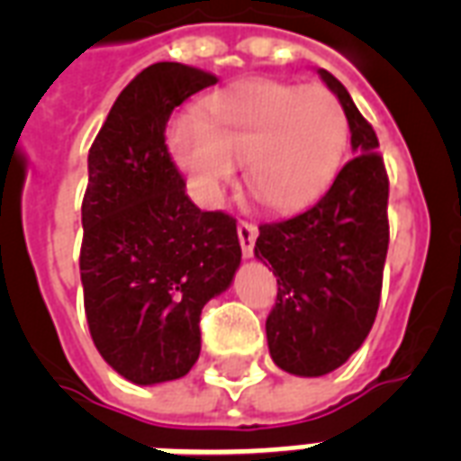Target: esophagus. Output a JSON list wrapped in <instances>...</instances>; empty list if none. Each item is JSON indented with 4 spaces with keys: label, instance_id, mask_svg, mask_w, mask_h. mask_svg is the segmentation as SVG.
<instances>
[{
    "label": "esophagus",
    "instance_id": "esophagus-1",
    "mask_svg": "<svg viewBox=\"0 0 461 461\" xmlns=\"http://www.w3.org/2000/svg\"><path fill=\"white\" fill-rule=\"evenodd\" d=\"M237 234H239V244H241V251H244L246 258H251L253 246H256V237H258V230L249 222H239Z\"/></svg>",
    "mask_w": 461,
    "mask_h": 461
}]
</instances>
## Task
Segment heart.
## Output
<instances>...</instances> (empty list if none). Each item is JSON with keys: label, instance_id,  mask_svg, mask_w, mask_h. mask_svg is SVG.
<instances>
[{"label": "heart", "instance_id": "heart-1", "mask_svg": "<svg viewBox=\"0 0 461 461\" xmlns=\"http://www.w3.org/2000/svg\"><path fill=\"white\" fill-rule=\"evenodd\" d=\"M349 143L342 104L322 86L253 78L210 95L198 119H174L167 150L203 203L220 198L246 165V186L273 212L321 198Z\"/></svg>", "mask_w": 461, "mask_h": 461}]
</instances>
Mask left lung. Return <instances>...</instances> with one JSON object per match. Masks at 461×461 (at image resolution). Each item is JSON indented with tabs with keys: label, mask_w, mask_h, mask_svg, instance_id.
Here are the masks:
<instances>
[{
	"label": "left lung",
	"mask_w": 461,
	"mask_h": 461,
	"mask_svg": "<svg viewBox=\"0 0 461 461\" xmlns=\"http://www.w3.org/2000/svg\"><path fill=\"white\" fill-rule=\"evenodd\" d=\"M342 104L354 158L302 215L260 224L256 258L277 277L266 321L267 349L282 371L318 378L364 344L378 313L387 241V172L378 136L342 83L318 68Z\"/></svg>",
	"instance_id": "left-lung-1"
}]
</instances>
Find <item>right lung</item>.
<instances>
[{
  "label": "right lung",
  "mask_w": 461,
  "mask_h": 461,
  "mask_svg": "<svg viewBox=\"0 0 461 461\" xmlns=\"http://www.w3.org/2000/svg\"><path fill=\"white\" fill-rule=\"evenodd\" d=\"M159 61L112 104L88 153L81 282L100 357L136 385L184 378L201 354V311L241 263L234 217L203 212L165 146L174 107L215 86Z\"/></svg>",
  "instance_id": "add662e5"
}]
</instances>
